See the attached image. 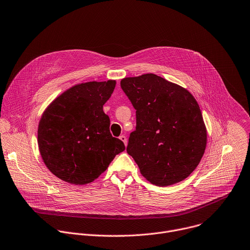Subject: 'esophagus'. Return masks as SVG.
Listing matches in <instances>:
<instances>
[{
	"label": "esophagus",
	"mask_w": 250,
	"mask_h": 250,
	"mask_svg": "<svg viewBox=\"0 0 250 250\" xmlns=\"http://www.w3.org/2000/svg\"><path fill=\"white\" fill-rule=\"evenodd\" d=\"M120 139L125 143V145L127 144V139H126V137H125V135H121V136H120Z\"/></svg>",
	"instance_id": "esophagus-1"
}]
</instances>
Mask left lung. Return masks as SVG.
Returning <instances> with one entry per match:
<instances>
[{
  "mask_svg": "<svg viewBox=\"0 0 250 250\" xmlns=\"http://www.w3.org/2000/svg\"><path fill=\"white\" fill-rule=\"evenodd\" d=\"M121 87L136 110V129L127 153L152 185L167 187L187 179L207 143L199 105L186 88L154 73L125 77Z\"/></svg>",
  "mask_w": 250,
  "mask_h": 250,
  "instance_id": "8db88e82",
  "label": "left lung"
}]
</instances>
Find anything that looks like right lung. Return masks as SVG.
<instances>
[{
	"mask_svg": "<svg viewBox=\"0 0 250 250\" xmlns=\"http://www.w3.org/2000/svg\"><path fill=\"white\" fill-rule=\"evenodd\" d=\"M116 80L79 83L57 97L38 125V147L46 167L72 185H86L109 167L124 142L110 132L103 111Z\"/></svg>",
	"mask_w": 250,
	"mask_h": 250,
	"instance_id": "add662e5",
	"label": "right lung"
}]
</instances>
